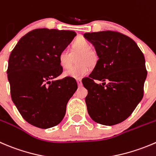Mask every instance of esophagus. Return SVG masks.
Segmentation results:
<instances>
[{
    "instance_id": "34e87169",
    "label": "esophagus",
    "mask_w": 156,
    "mask_h": 156,
    "mask_svg": "<svg viewBox=\"0 0 156 156\" xmlns=\"http://www.w3.org/2000/svg\"><path fill=\"white\" fill-rule=\"evenodd\" d=\"M77 83H78V87H81V86H82V82H81V79H78V80H77Z\"/></svg>"
}]
</instances>
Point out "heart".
<instances>
[{"instance_id":"obj_1","label":"heart","mask_w":156,"mask_h":156,"mask_svg":"<svg viewBox=\"0 0 156 156\" xmlns=\"http://www.w3.org/2000/svg\"><path fill=\"white\" fill-rule=\"evenodd\" d=\"M71 52L62 51L58 56V62L62 69H69L73 63V57L78 55L76 58L77 66L65 72V77L80 79L86 76L90 72L89 66H93L98 61V55L91 49L90 43L84 38H78L71 46Z\"/></svg>"}]
</instances>
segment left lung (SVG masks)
<instances>
[{"label":"left lung","mask_w":156,"mask_h":156,"mask_svg":"<svg viewBox=\"0 0 156 156\" xmlns=\"http://www.w3.org/2000/svg\"><path fill=\"white\" fill-rule=\"evenodd\" d=\"M84 36L93 43L99 57L83 84L88 92L87 112L100 124L121 123L143 99L147 76L144 55L133 40L119 32L87 33ZM97 80L102 84H97Z\"/></svg>","instance_id":"obj_1"}]
</instances>
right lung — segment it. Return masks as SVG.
<instances>
[{"instance_id": "obj_1", "label": "right lung", "mask_w": 156, "mask_h": 156, "mask_svg": "<svg viewBox=\"0 0 156 156\" xmlns=\"http://www.w3.org/2000/svg\"><path fill=\"white\" fill-rule=\"evenodd\" d=\"M75 36L69 30L36 29L23 36L10 53L7 72L12 101L33 126L48 129L64 118L78 84L70 77L55 78L62 72L58 55Z\"/></svg>"}]
</instances>
